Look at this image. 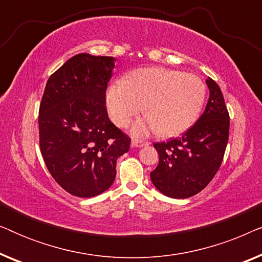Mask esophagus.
Segmentation results:
<instances>
[{"label":"esophagus","instance_id":"esophagus-1","mask_svg":"<svg viewBox=\"0 0 262 262\" xmlns=\"http://www.w3.org/2000/svg\"><path fill=\"white\" fill-rule=\"evenodd\" d=\"M149 144H150L149 142H142V141H137V139H134V141L131 142L132 148H142V146H146Z\"/></svg>","mask_w":262,"mask_h":262}]
</instances>
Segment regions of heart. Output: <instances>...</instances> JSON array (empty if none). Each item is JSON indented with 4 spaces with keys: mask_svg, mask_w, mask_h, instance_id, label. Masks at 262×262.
<instances>
[{
    "mask_svg": "<svg viewBox=\"0 0 262 262\" xmlns=\"http://www.w3.org/2000/svg\"><path fill=\"white\" fill-rule=\"evenodd\" d=\"M206 85L194 74L161 67L135 70L111 85L106 94L110 117L125 127L143 111L145 118L132 126L135 136L159 131L175 136L191 127L205 102Z\"/></svg>",
    "mask_w": 262,
    "mask_h": 262,
    "instance_id": "obj_1",
    "label": "heart"
}]
</instances>
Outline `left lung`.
<instances>
[{
	"label": "left lung",
	"instance_id": "left-lung-1",
	"mask_svg": "<svg viewBox=\"0 0 262 262\" xmlns=\"http://www.w3.org/2000/svg\"><path fill=\"white\" fill-rule=\"evenodd\" d=\"M206 84L210 98L198 121L180 137L154 144L160 159L150 179L170 198L185 199L199 193L212 180L223 161L230 118L218 84L210 77Z\"/></svg>",
	"mask_w": 262,
	"mask_h": 262
}]
</instances>
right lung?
Returning <instances> with one entry per match:
<instances>
[{
	"instance_id": "add662e5",
	"label": "right lung",
	"mask_w": 262,
	"mask_h": 262,
	"mask_svg": "<svg viewBox=\"0 0 262 262\" xmlns=\"http://www.w3.org/2000/svg\"><path fill=\"white\" fill-rule=\"evenodd\" d=\"M116 58L78 53L46 83L39 107V144L50 174L80 198L101 194L116 179L130 137L110 120L106 89Z\"/></svg>"
}]
</instances>
